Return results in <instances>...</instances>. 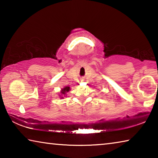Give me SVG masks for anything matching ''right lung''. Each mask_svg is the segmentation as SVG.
I'll return each mask as SVG.
<instances>
[{
    "instance_id": "obj_1",
    "label": "right lung",
    "mask_w": 158,
    "mask_h": 158,
    "mask_svg": "<svg viewBox=\"0 0 158 158\" xmlns=\"http://www.w3.org/2000/svg\"><path fill=\"white\" fill-rule=\"evenodd\" d=\"M69 90V87L66 86V87L64 88V89H63L62 90H61V93H62V94H63V95H65V93L67 92H68Z\"/></svg>"
}]
</instances>
